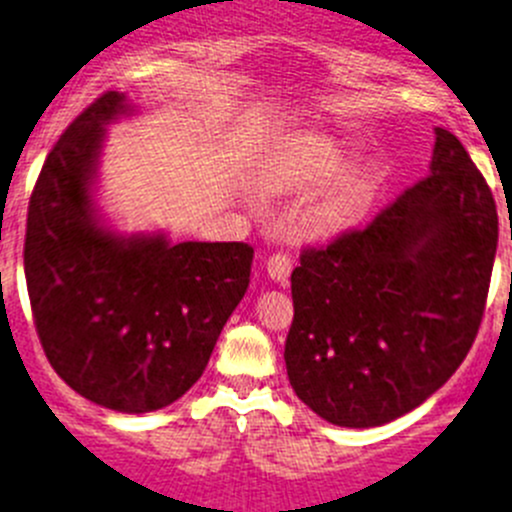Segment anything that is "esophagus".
Listing matches in <instances>:
<instances>
[{"label": "esophagus", "instance_id": "esophagus-1", "mask_svg": "<svg viewBox=\"0 0 512 512\" xmlns=\"http://www.w3.org/2000/svg\"><path fill=\"white\" fill-rule=\"evenodd\" d=\"M266 271L274 281H287L289 274H292V256L284 251L271 253L269 261H266Z\"/></svg>", "mask_w": 512, "mask_h": 512}]
</instances>
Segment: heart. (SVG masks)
Returning <instances> with one entry per match:
<instances>
[{"label":"heart","instance_id":"obj_1","mask_svg":"<svg viewBox=\"0 0 512 512\" xmlns=\"http://www.w3.org/2000/svg\"><path fill=\"white\" fill-rule=\"evenodd\" d=\"M342 164H345L342 154L335 147H327L325 144V147L314 152L312 162H309V177H314V180H327V177L337 175L342 170ZM360 203H363V187H360V182H342V185H337L332 190L327 203L322 205V218L327 223H345V220H350L358 213Z\"/></svg>","mask_w":512,"mask_h":512}]
</instances>
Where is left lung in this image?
<instances>
[{
    "instance_id": "8db88e82",
    "label": "left lung",
    "mask_w": 512,
    "mask_h": 512,
    "mask_svg": "<svg viewBox=\"0 0 512 512\" xmlns=\"http://www.w3.org/2000/svg\"><path fill=\"white\" fill-rule=\"evenodd\" d=\"M495 251L492 190L452 131L434 129L424 180L299 256L284 348L294 393L353 429L409 414L470 353Z\"/></svg>"
}]
</instances>
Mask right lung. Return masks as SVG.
<instances>
[{
	"instance_id": "right-lung-1",
	"label": "right lung",
	"mask_w": 512,
	"mask_h": 512,
	"mask_svg": "<svg viewBox=\"0 0 512 512\" xmlns=\"http://www.w3.org/2000/svg\"><path fill=\"white\" fill-rule=\"evenodd\" d=\"M129 111L106 91L60 134L27 208L25 279L55 373L121 414L170 406L203 375L251 276L248 243L121 238L91 205L103 126Z\"/></svg>"
}]
</instances>
